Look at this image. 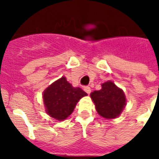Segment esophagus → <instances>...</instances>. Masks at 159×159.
<instances>
[{
    "mask_svg": "<svg viewBox=\"0 0 159 159\" xmlns=\"http://www.w3.org/2000/svg\"><path fill=\"white\" fill-rule=\"evenodd\" d=\"M83 89H84V91H85L88 94H89V93H91V89H90L89 87H84Z\"/></svg>",
    "mask_w": 159,
    "mask_h": 159,
    "instance_id": "esophagus-1",
    "label": "esophagus"
}]
</instances>
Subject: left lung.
<instances>
[{
	"label": "left lung",
	"mask_w": 159,
	"mask_h": 159,
	"mask_svg": "<svg viewBox=\"0 0 159 159\" xmlns=\"http://www.w3.org/2000/svg\"><path fill=\"white\" fill-rule=\"evenodd\" d=\"M98 114L106 119L117 118L127 104L125 93L111 81L101 84V89L90 93Z\"/></svg>",
	"instance_id": "1"
}]
</instances>
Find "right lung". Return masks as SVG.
I'll use <instances>...</instances> for the list:
<instances>
[{
  "mask_svg": "<svg viewBox=\"0 0 159 159\" xmlns=\"http://www.w3.org/2000/svg\"><path fill=\"white\" fill-rule=\"evenodd\" d=\"M86 95L83 89L73 87L66 76H62L43 91L46 113L58 121H63L72 113L77 102Z\"/></svg>",
  "mask_w": 159,
  "mask_h": 159,
  "instance_id": "1",
  "label": "right lung"
}]
</instances>
